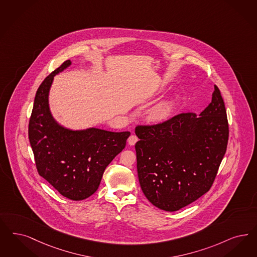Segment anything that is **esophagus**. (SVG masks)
Instances as JSON below:
<instances>
[{
  "label": "esophagus",
  "instance_id": "1",
  "mask_svg": "<svg viewBox=\"0 0 257 257\" xmlns=\"http://www.w3.org/2000/svg\"><path fill=\"white\" fill-rule=\"evenodd\" d=\"M139 141V139H138V137L137 136H135V135H132V136H130L129 137V139H128V144L129 145H135L136 144V142Z\"/></svg>",
  "mask_w": 257,
  "mask_h": 257
}]
</instances>
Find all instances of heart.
Masks as SVG:
<instances>
[{
  "label": "heart",
  "mask_w": 257,
  "mask_h": 257,
  "mask_svg": "<svg viewBox=\"0 0 257 257\" xmlns=\"http://www.w3.org/2000/svg\"><path fill=\"white\" fill-rule=\"evenodd\" d=\"M176 98H171L161 101L159 104L152 107L148 112V119L154 123H159L165 120L171 115L174 107L176 105Z\"/></svg>",
  "instance_id": "obj_1"
}]
</instances>
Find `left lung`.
Here are the masks:
<instances>
[{
  "instance_id": "obj_1",
  "label": "left lung",
  "mask_w": 257,
  "mask_h": 257,
  "mask_svg": "<svg viewBox=\"0 0 257 257\" xmlns=\"http://www.w3.org/2000/svg\"><path fill=\"white\" fill-rule=\"evenodd\" d=\"M137 167L142 192L154 206L176 212L212 187L227 150L229 124L221 93L200 115L181 113L154 125H138Z\"/></svg>"
}]
</instances>
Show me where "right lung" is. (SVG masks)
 <instances>
[{
  "instance_id": "1",
  "label": "right lung",
  "mask_w": 257,
  "mask_h": 257,
  "mask_svg": "<svg viewBox=\"0 0 257 257\" xmlns=\"http://www.w3.org/2000/svg\"><path fill=\"white\" fill-rule=\"evenodd\" d=\"M70 64L69 60L63 62L37 90L28 138L39 175L64 197L78 201L97 191L104 170L125 148L130 132L73 131L57 123L49 110L48 94L54 76Z\"/></svg>"
}]
</instances>
